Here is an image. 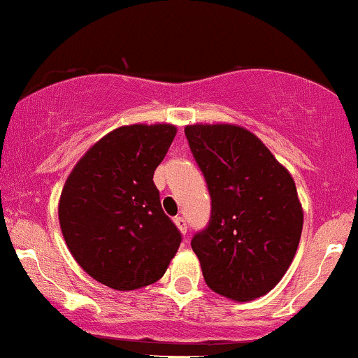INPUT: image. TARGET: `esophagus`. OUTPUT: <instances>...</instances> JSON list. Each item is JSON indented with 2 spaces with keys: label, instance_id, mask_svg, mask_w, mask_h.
<instances>
[{
  "label": "esophagus",
  "instance_id": "obj_1",
  "mask_svg": "<svg viewBox=\"0 0 358 358\" xmlns=\"http://www.w3.org/2000/svg\"><path fill=\"white\" fill-rule=\"evenodd\" d=\"M175 224H176V228L180 229V233H182V235H187V221L183 220V217H175Z\"/></svg>",
  "mask_w": 358,
  "mask_h": 358
}]
</instances>
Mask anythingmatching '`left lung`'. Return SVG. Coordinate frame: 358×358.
<instances>
[{
  "mask_svg": "<svg viewBox=\"0 0 358 358\" xmlns=\"http://www.w3.org/2000/svg\"><path fill=\"white\" fill-rule=\"evenodd\" d=\"M204 173L210 220L192 248L213 292L248 302L271 292L292 264L303 210L287 168L252 131L229 123L185 127Z\"/></svg>",
  "mask_w": 358,
  "mask_h": 358,
  "instance_id": "left-lung-1",
  "label": "left lung"
}]
</instances>
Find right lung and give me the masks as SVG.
<instances>
[{"label":"right lung","instance_id":"right-lung-1","mask_svg":"<svg viewBox=\"0 0 358 358\" xmlns=\"http://www.w3.org/2000/svg\"><path fill=\"white\" fill-rule=\"evenodd\" d=\"M175 135L169 123L120 127L80 157L63 187L58 217L66 247L113 289L156 283L182 242L152 182Z\"/></svg>","mask_w":358,"mask_h":358}]
</instances>
